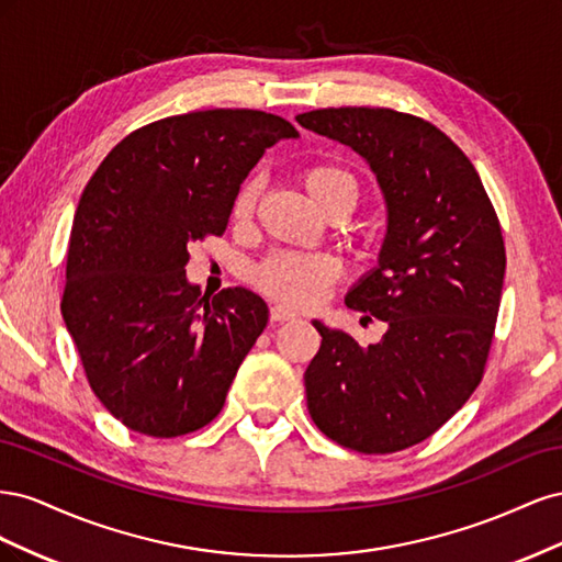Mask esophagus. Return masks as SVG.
Here are the masks:
<instances>
[{
  "label": "esophagus",
  "mask_w": 562,
  "mask_h": 562,
  "mask_svg": "<svg viewBox=\"0 0 562 562\" xmlns=\"http://www.w3.org/2000/svg\"><path fill=\"white\" fill-rule=\"evenodd\" d=\"M269 318L274 321V323H283V321H293V318H297V314H295V312H291L288 307H281V304H277V307H271V310H269Z\"/></svg>",
  "instance_id": "1"
}]
</instances>
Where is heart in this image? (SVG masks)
Returning <instances> with one entry per match:
<instances>
[{
  "instance_id": "obj_1",
  "label": "heart",
  "mask_w": 562,
  "mask_h": 562,
  "mask_svg": "<svg viewBox=\"0 0 562 562\" xmlns=\"http://www.w3.org/2000/svg\"><path fill=\"white\" fill-rule=\"evenodd\" d=\"M304 192L330 215H347L361 194V184L345 166L316 161L300 171ZM258 201V182L246 180L232 203V220L244 225L252 217ZM339 277V265L326 252H271L250 269V283L271 300L288 307H312Z\"/></svg>"
}]
</instances>
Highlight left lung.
I'll use <instances>...</instances> for the list:
<instances>
[{
	"instance_id": "left-lung-1",
	"label": "left lung",
	"mask_w": 562,
	"mask_h": 562,
	"mask_svg": "<svg viewBox=\"0 0 562 562\" xmlns=\"http://www.w3.org/2000/svg\"><path fill=\"white\" fill-rule=\"evenodd\" d=\"M297 122L359 151L389 209L380 267L347 295L389 328L361 347L314 321L310 415L337 446L398 452L436 434L483 380L506 269L499 217L469 157L422 116L326 108Z\"/></svg>"
}]
</instances>
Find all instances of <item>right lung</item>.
Instances as JSON below:
<instances>
[{"label": "right lung", "instance_id": "add662e5", "mask_svg": "<svg viewBox=\"0 0 562 562\" xmlns=\"http://www.w3.org/2000/svg\"><path fill=\"white\" fill-rule=\"evenodd\" d=\"M297 131L260 110H201L135 128L83 187L60 312L93 394L151 438L199 431L267 326L246 288L201 295L187 246L223 236L265 149Z\"/></svg>", "mask_w": 562, "mask_h": 562}]
</instances>
